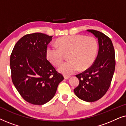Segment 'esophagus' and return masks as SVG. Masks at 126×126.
I'll return each mask as SVG.
<instances>
[{
	"mask_svg": "<svg viewBox=\"0 0 126 126\" xmlns=\"http://www.w3.org/2000/svg\"><path fill=\"white\" fill-rule=\"evenodd\" d=\"M70 77V76H66L65 75L64 76V79H69Z\"/></svg>",
	"mask_w": 126,
	"mask_h": 126,
	"instance_id": "34e87169",
	"label": "esophagus"
}]
</instances>
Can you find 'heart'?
<instances>
[{
  "instance_id": "heart-1",
  "label": "heart",
  "mask_w": 126,
  "mask_h": 126,
  "mask_svg": "<svg viewBox=\"0 0 126 126\" xmlns=\"http://www.w3.org/2000/svg\"><path fill=\"white\" fill-rule=\"evenodd\" d=\"M58 47L49 46L46 50V57L55 66L63 61L64 54H68V61L61 63L58 70L66 75L84 70L93 64L97 52L98 44L92 36L73 35L65 36L57 40Z\"/></svg>"
}]
</instances>
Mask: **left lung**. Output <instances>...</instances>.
Masks as SVG:
<instances>
[{
    "mask_svg": "<svg viewBox=\"0 0 126 126\" xmlns=\"http://www.w3.org/2000/svg\"><path fill=\"white\" fill-rule=\"evenodd\" d=\"M87 31L97 38L99 51L91 66L76 75L80 82L74 92L79 99L94 102L101 99L111 85L115 68V50L111 39L103 32L94 30Z\"/></svg>",
    "mask_w": 126,
    "mask_h": 126,
    "instance_id": "left-lung-1",
    "label": "left lung"
}]
</instances>
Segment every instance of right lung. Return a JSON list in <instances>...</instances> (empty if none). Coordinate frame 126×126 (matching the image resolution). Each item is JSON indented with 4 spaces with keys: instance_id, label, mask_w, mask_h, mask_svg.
<instances>
[{
    "instance_id": "add662e5",
    "label": "right lung",
    "mask_w": 126,
    "mask_h": 126,
    "mask_svg": "<svg viewBox=\"0 0 126 126\" xmlns=\"http://www.w3.org/2000/svg\"><path fill=\"white\" fill-rule=\"evenodd\" d=\"M52 36L41 32L27 34L15 45L10 56L11 79L27 102L42 105L54 97L63 76L46 58Z\"/></svg>"
}]
</instances>
